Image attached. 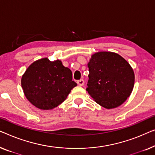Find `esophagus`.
<instances>
[{
    "label": "esophagus",
    "mask_w": 155,
    "mask_h": 155,
    "mask_svg": "<svg viewBox=\"0 0 155 155\" xmlns=\"http://www.w3.org/2000/svg\"><path fill=\"white\" fill-rule=\"evenodd\" d=\"M77 83H78V84L79 85V86H83V85H84V80L81 79L80 80H78Z\"/></svg>",
    "instance_id": "34e87169"
}]
</instances>
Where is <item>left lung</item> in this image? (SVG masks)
<instances>
[{"label": "left lung", "instance_id": "left-lung-1", "mask_svg": "<svg viewBox=\"0 0 155 155\" xmlns=\"http://www.w3.org/2000/svg\"><path fill=\"white\" fill-rule=\"evenodd\" d=\"M87 91L98 104L110 109L129 97L134 85V73L129 63L117 54L100 51L88 63Z\"/></svg>", "mask_w": 155, "mask_h": 155}]
</instances>
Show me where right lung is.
<instances>
[{"mask_svg": "<svg viewBox=\"0 0 155 155\" xmlns=\"http://www.w3.org/2000/svg\"><path fill=\"white\" fill-rule=\"evenodd\" d=\"M72 72L59 60L51 61L44 58L33 62L21 78L26 97L41 110H51L66 100L73 87Z\"/></svg>", "mask_w": 155, "mask_h": 155, "instance_id": "right-lung-1", "label": "right lung"}]
</instances>
